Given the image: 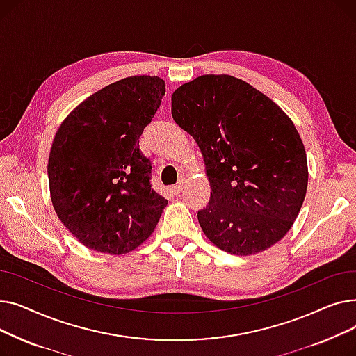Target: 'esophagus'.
I'll use <instances>...</instances> for the list:
<instances>
[{
	"mask_svg": "<svg viewBox=\"0 0 356 356\" xmlns=\"http://www.w3.org/2000/svg\"><path fill=\"white\" fill-rule=\"evenodd\" d=\"M184 186H186V181H184V180H180L177 184L173 186V192H175L176 195H179V193L184 189Z\"/></svg>",
	"mask_w": 356,
	"mask_h": 356,
	"instance_id": "1",
	"label": "esophagus"
}]
</instances>
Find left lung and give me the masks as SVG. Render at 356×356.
<instances>
[{"label": "left lung", "instance_id": "8db88e82", "mask_svg": "<svg viewBox=\"0 0 356 356\" xmlns=\"http://www.w3.org/2000/svg\"><path fill=\"white\" fill-rule=\"evenodd\" d=\"M175 122L196 141L211 184L200 228L219 250L254 255L293 227L307 192V157L286 112L245 81L202 74L172 95Z\"/></svg>", "mask_w": 356, "mask_h": 356}]
</instances>
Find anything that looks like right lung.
<instances>
[{
    "instance_id": "right-lung-1",
    "label": "right lung",
    "mask_w": 356,
    "mask_h": 356,
    "mask_svg": "<svg viewBox=\"0 0 356 356\" xmlns=\"http://www.w3.org/2000/svg\"><path fill=\"white\" fill-rule=\"evenodd\" d=\"M165 93L159 76H129L81 102L56 131L49 154L56 215L89 250L122 255L153 234L167 200L149 184L138 148Z\"/></svg>"
}]
</instances>
